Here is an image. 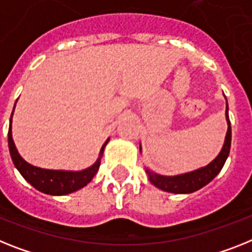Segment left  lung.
Here are the masks:
<instances>
[{
	"mask_svg": "<svg viewBox=\"0 0 252 252\" xmlns=\"http://www.w3.org/2000/svg\"><path fill=\"white\" fill-rule=\"evenodd\" d=\"M225 119H227L228 123V130L227 134H225L223 149L209 165L197 169V170H193V172L174 175V177L156 174V173L151 172L149 169H146V173L149 174V179L152 185L162 189V191L172 192V193H192V192L197 191V189L202 188L208 183H210L217 177L218 173L220 172L224 162H225L228 155H229L232 129H230L229 115H228V103L227 110H225ZM139 151H141V146H139Z\"/></svg>",
	"mask_w": 252,
	"mask_h": 252,
	"instance_id": "1",
	"label": "left lung"
}]
</instances>
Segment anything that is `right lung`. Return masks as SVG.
I'll list each match as a JSON object with an SVG mask.
<instances>
[{"instance_id":"right-lung-1","label":"right lung","mask_w":252,"mask_h":252,"mask_svg":"<svg viewBox=\"0 0 252 252\" xmlns=\"http://www.w3.org/2000/svg\"><path fill=\"white\" fill-rule=\"evenodd\" d=\"M15 109V107H14ZM14 113V110H12ZM12 118V114H11ZM109 142V138L103 143L102 149L100 152V158L90 168L80 170V172H66V170H50V169H42L37 166L31 165L27 162L22 156L19 155L18 150L15 147L14 139H12L11 133V119H10V128H8V149H10V155H11L12 162L15 168L18 169L20 174L24 177V179L28 183H31L38 191L43 193L52 194V196H63V194L71 193L80 188H83L92 181L94 174L100 168L101 156L103 154V149Z\"/></svg>"}]
</instances>
